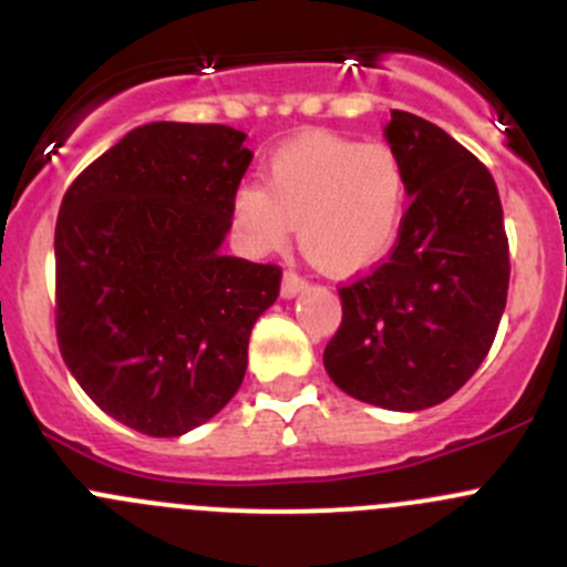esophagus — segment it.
I'll use <instances>...</instances> for the list:
<instances>
[{
  "label": "esophagus",
  "instance_id": "esophagus-1",
  "mask_svg": "<svg viewBox=\"0 0 567 567\" xmlns=\"http://www.w3.org/2000/svg\"><path fill=\"white\" fill-rule=\"evenodd\" d=\"M305 288H307V282L299 277V274L288 271L282 277V299H296V296H299Z\"/></svg>",
  "mask_w": 567,
  "mask_h": 567
}]
</instances>
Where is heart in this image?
<instances>
[{
  "label": "heart",
  "instance_id": "obj_1",
  "mask_svg": "<svg viewBox=\"0 0 567 567\" xmlns=\"http://www.w3.org/2000/svg\"><path fill=\"white\" fill-rule=\"evenodd\" d=\"M409 169L390 142L301 134L268 156L262 188L233 194L238 247L266 255L296 225L307 260L331 277H353L384 260L403 230Z\"/></svg>",
  "mask_w": 567,
  "mask_h": 567
}]
</instances>
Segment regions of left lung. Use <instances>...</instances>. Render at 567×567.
Masks as SVG:
<instances>
[{
    "instance_id": "left-lung-1",
    "label": "left lung",
    "mask_w": 567,
    "mask_h": 567,
    "mask_svg": "<svg viewBox=\"0 0 567 567\" xmlns=\"http://www.w3.org/2000/svg\"><path fill=\"white\" fill-rule=\"evenodd\" d=\"M386 142L409 169L403 230L386 262L340 288L329 379L390 411L444 403L483 364L511 282L505 219L488 169L447 131L392 109Z\"/></svg>"
}]
</instances>
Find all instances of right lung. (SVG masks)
<instances>
[{"label": "right lung", "mask_w": 567, "mask_h": 567, "mask_svg": "<svg viewBox=\"0 0 567 567\" xmlns=\"http://www.w3.org/2000/svg\"><path fill=\"white\" fill-rule=\"evenodd\" d=\"M230 125L147 123L95 158L56 216V342L101 411L156 439L219 414L247 373L279 266L221 255L251 151Z\"/></svg>", "instance_id": "add662e5"}]
</instances>
